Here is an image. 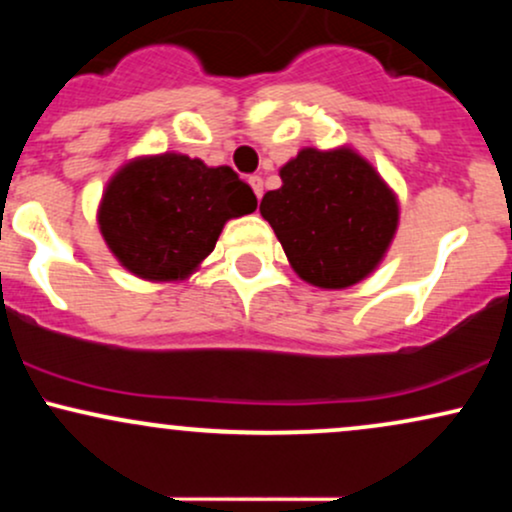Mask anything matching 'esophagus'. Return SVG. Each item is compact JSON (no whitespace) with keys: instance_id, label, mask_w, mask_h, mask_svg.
I'll use <instances>...</instances> for the list:
<instances>
[{"instance_id":"obj_1","label":"esophagus","mask_w":512,"mask_h":512,"mask_svg":"<svg viewBox=\"0 0 512 512\" xmlns=\"http://www.w3.org/2000/svg\"><path fill=\"white\" fill-rule=\"evenodd\" d=\"M250 187H252V192H255V195H257V199H260L262 197V192H264V182H262V178H260V175H250Z\"/></svg>"}]
</instances>
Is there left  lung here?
Here are the masks:
<instances>
[{
	"instance_id": "8db88e82",
	"label": "left lung",
	"mask_w": 512,
	"mask_h": 512,
	"mask_svg": "<svg viewBox=\"0 0 512 512\" xmlns=\"http://www.w3.org/2000/svg\"><path fill=\"white\" fill-rule=\"evenodd\" d=\"M281 187L262 197L293 272L320 289H346L383 262L397 233L399 204L363 156L349 146H305L279 170Z\"/></svg>"
}]
</instances>
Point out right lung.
Here are the masks:
<instances>
[{
    "label": "right lung",
    "instance_id": "right-lung-1",
    "mask_svg": "<svg viewBox=\"0 0 512 512\" xmlns=\"http://www.w3.org/2000/svg\"><path fill=\"white\" fill-rule=\"evenodd\" d=\"M255 209V192L233 168L182 154L139 156L110 178L98 226L127 272L182 281L214 250L226 221Z\"/></svg>",
    "mask_w": 512,
    "mask_h": 512
}]
</instances>
